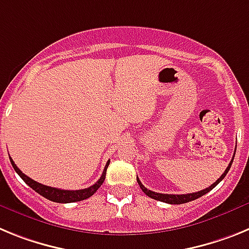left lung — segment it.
Instances as JSON below:
<instances>
[{"mask_svg":"<svg viewBox=\"0 0 249 249\" xmlns=\"http://www.w3.org/2000/svg\"><path fill=\"white\" fill-rule=\"evenodd\" d=\"M234 155H236V152H234ZM232 163H233V158H232V160L230 162V164H228L227 168H226V171L223 172V175H222L221 177H219L218 179L214 182V183L211 184L208 188H206V190H202V191H199V192H196V193H188V195H164V193H157V192H153V191L147 190L146 187L141 183V181L138 179V177H137V182H138V184H140L141 190L143 191V192L146 193L148 197H151V198L157 199V201L164 202V203H169V204H182V203H187V202L195 201V199L199 198V197H202V196H204L206 193L210 192L211 190H213V188H214V187L217 186V184H218L224 177H226V175H227L228 171H230Z\"/></svg>","mask_w":249,"mask_h":249,"instance_id":"1","label":"left lung"}]
</instances>
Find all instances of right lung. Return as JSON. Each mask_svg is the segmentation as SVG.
<instances>
[{"mask_svg": "<svg viewBox=\"0 0 249 249\" xmlns=\"http://www.w3.org/2000/svg\"><path fill=\"white\" fill-rule=\"evenodd\" d=\"M11 164L15 168V171L17 172V175L28 184V186L32 188L34 191H36L37 193L45 197V198L50 199L52 202H57V203H72V202H78V201H83V199L89 198L92 195H93L96 191L98 190L101 187V184L105 182L106 178V171H107V167L109 164V160L106 163L105 169H103V173L101 176V178L98 179L93 186L89 187V188H83V190H77V191H68V190H59V188H53V187H48L45 186V184H41L38 182L34 181V179H31L30 177L25 175V173L21 172V169L15 164V162L12 160V158L10 157Z\"/></svg>", "mask_w": 249, "mask_h": 249, "instance_id": "right-lung-1", "label": "right lung"}]
</instances>
